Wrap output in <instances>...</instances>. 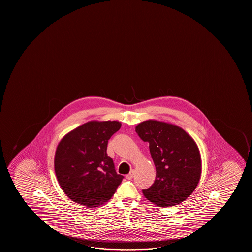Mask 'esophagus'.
<instances>
[{"label":"esophagus","instance_id":"34e87169","mask_svg":"<svg viewBox=\"0 0 252 252\" xmlns=\"http://www.w3.org/2000/svg\"><path fill=\"white\" fill-rule=\"evenodd\" d=\"M133 173H134V171H133V170H131V171H130V173H129L128 175H126V179H132V178H133Z\"/></svg>","mask_w":252,"mask_h":252}]
</instances>
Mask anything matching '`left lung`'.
<instances>
[{
	"label": "left lung",
	"mask_w": 252,
	"mask_h": 252,
	"mask_svg": "<svg viewBox=\"0 0 252 252\" xmlns=\"http://www.w3.org/2000/svg\"><path fill=\"white\" fill-rule=\"evenodd\" d=\"M136 132L148 142L156 167L154 183L143 193L158 207L176 206L196 188L201 175V158L196 143L176 125L149 120L136 126Z\"/></svg>",
	"instance_id": "left-lung-1"
}]
</instances>
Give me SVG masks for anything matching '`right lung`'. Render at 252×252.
<instances>
[{"instance_id":"add662e5","label":"right lung","mask_w":252,"mask_h":252,"mask_svg":"<svg viewBox=\"0 0 252 252\" xmlns=\"http://www.w3.org/2000/svg\"><path fill=\"white\" fill-rule=\"evenodd\" d=\"M121 127L119 121H90L59 142L54 158L56 176L70 200L92 208L114 195L124 176L115 171L107 147Z\"/></svg>"}]
</instances>
